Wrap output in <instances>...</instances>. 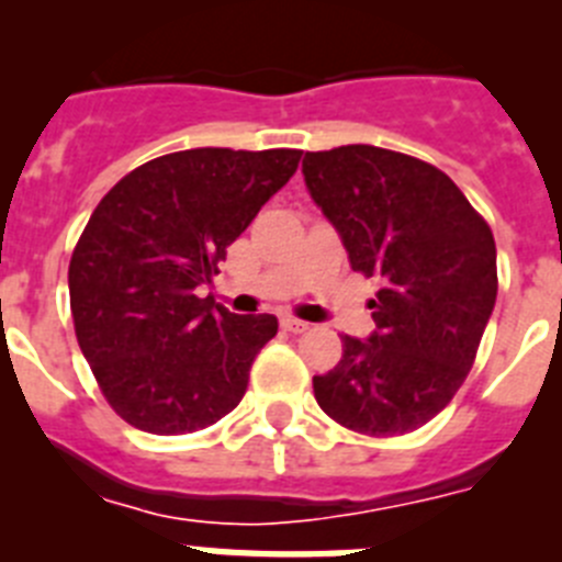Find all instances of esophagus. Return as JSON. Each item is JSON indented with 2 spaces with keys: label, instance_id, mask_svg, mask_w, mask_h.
Instances as JSON below:
<instances>
[{
  "label": "esophagus",
  "instance_id": "1",
  "mask_svg": "<svg viewBox=\"0 0 562 562\" xmlns=\"http://www.w3.org/2000/svg\"><path fill=\"white\" fill-rule=\"evenodd\" d=\"M281 329L292 331V335H301V331L310 329V324H306V321H297V317H281Z\"/></svg>",
  "mask_w": 562,
  "mask_h": 562
}]
</instances>
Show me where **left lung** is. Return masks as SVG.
Returning a JSON list of instances; mask_svg holds the SVG:
<instances>
[{
	"label": "left lung",
	"instance_id": "left-lung-1",
	"mask_svg": "<svg viewBox=\"0 0 562 562\" xmlns=\"http://www.w3.org/2000/svg\"><path fill=\"white\" fill-rule=\"evenodd\" d=\"M304 180L351 270L380 281L376 329L342 335L340 362L312 376L317 405L357 434H411L473 369L498 295L493 231L448 173L389 148L306 151Z\"/></svg>",
	"mask_w": 562,
	"mask_h": 562
}]
</instances>
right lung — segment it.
<instances>
[{"label": "right lung", "instance_id": "add662e5", "mask_svg": "<svg viewBox=\"0 0 562 562\" xmlns=\"http://www.w3.org/2000/svg\"><path fill=\"white\" fill-rule=\"evenodd\" d=\"M297 148L173 151L126 173L69 261L76 337L114 414L157 436L236 408L276 315H233L196 295L227 247L295 173Z\"/></svg>", "mask_w": 562, "mask_h": 562}]
</instances>
